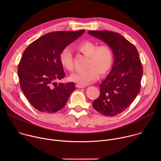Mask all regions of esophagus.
Masks as SVG:
<instances>
[{
	"mask_svg": "<svg viewBox=\"0 0 161 161\" xmlns=\"http://www.w3.org/2000/svg\"><path fill=\"white\" fill-rule=\"evenodd\" d=\"M76 88H85V85H79V84L76 85Z\"/></svg>",
	"mask_w": 161,
	"mask_h": 161,
	"instance_id": "1",
	"label": "esophagus"
}]
</instances>
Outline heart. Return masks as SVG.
<instances>
[{
    "instance_id": "1",
    "label": "heart",
    "mask_w": 161,
    "mask_h": 161,
    "mask_svg": "<svg viewBox=\"0 0 161 161\" xmlns=\"http://www.w3.org/2000/svg\"><path fill=\"white\" fill-rule=\"evenodd\" d=\"M77 50L89 58L88 69L72 74L69 78L80 85H87L96 81L101 76H104L111 71L113 64V53L108 45L98 46L97 42L84 41L76 47ZM60 62L64 68L69 71L73 70V60L71 49L64 48L59 55Z\"/></svg>"
}]
</instances>
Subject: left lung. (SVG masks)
I'll use <instances>...</instances> for the list:
<instances>
[{
  "instance_id": "obj_1",
  "label": "left lung",
  "mask_w": 161,
  "mask_h": 161,
  "mask_svg": "<svg viewBox=\"0 0 161 161\" xmlns=\"http://www.w3.org/2000/svg\"><path fill=\"white\" fill-rule=\"evenodd\" d=\"M88 33L108 44L114 58L111 71L99 85L100 96L93 102V107L104 115H117L130 106L140 91L143 70L138 52L119 33L108 31Z\"/></svg>"
}]
</instances>
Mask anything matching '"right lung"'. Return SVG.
<instances>
[{
	"instance_id": "add662e5",
	"label": "right lung",
	"mask_w": 161,
	"mask_h": 161,
	"mask_svg": "<svg viewBox=\"0 0 161 161\" xmlns=\"http://www.w3.org/2000/svg\"><path fill=\"white\" fill-rule=\"evenodd\" d=\"M85 32L57 31L38 38L25 49L18 65L20 87L32 106L43 113H55L65 105L75 90L73 82L57 83L65 74L61 51Z\"/></svg>"
}]
</instances>
